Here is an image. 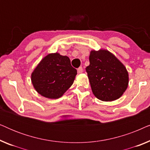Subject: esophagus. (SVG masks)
Masks as SVG:
<instances>
[{
    "instance_id": "34e87169",
    "label": "esophagus",
    "mask_w": 150,
    "mask_h": 150,
    "mask_svg": "<svg viewBox=\"0 0 150 150\" xmlns=\"http://www.w3.org/2000/svg\"><path fill=\"white\" fill-rule=\"evenodd\" d=\"M77 71H78V72H79V74L83 73V67H79V68L77 69Z\"/></svg>"
}]
</instances>
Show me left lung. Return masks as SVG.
<instances>
[{"label": "left lung", "instance_id": "1", "mask_svg": "<svg viewBox=\"0 0 150 150\" xmlns=\"http://www.w3.org/2000/svg\"><path fill=\"white\" fill-rule=\"evenodd\" d=\"M89 66L86 67L92 91L102 101H113L123 95L128 87L126 67L108 50H92Z\"/></svg>", "mask_w": 150, "mask_h": 150}]
</instances>
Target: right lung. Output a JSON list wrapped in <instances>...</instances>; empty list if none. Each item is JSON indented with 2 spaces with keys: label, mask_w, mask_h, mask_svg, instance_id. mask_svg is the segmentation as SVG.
<instances>
[{
  "label": "right lung",
  "mask_w": 150,
  "mask_h": 150,
  "mask_svg": "<svg viewBox=\"0 0 150 150\" xmlns=\"http://www.w3.org/2000/svg\"><path fill=\"white\" fill-rule=\"evenodd\" d=\"M76 74L68 57L53 53L41 61L32 73L31 81L39 93L57 99L71 87Z\"/></svg>",
  "instance_id": "add662e5"
}]
</instances>
